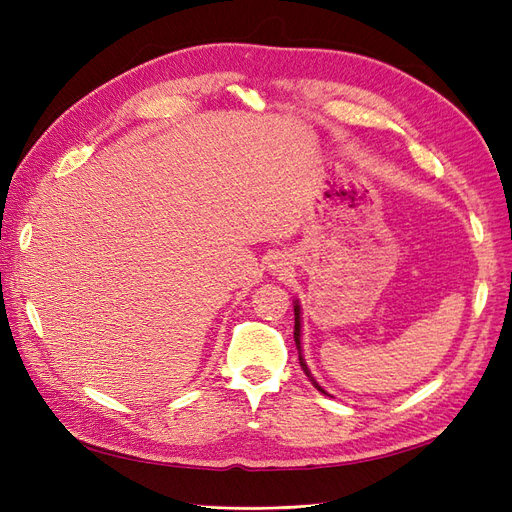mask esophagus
I'll return each mask as SVG.
<instances>
[{
    "label": "esophagus",
    "instance_id": "1",
    "mask_svg": "<svg viewBox=\"0 0 512 512\" xmlns=\"http://www.w3.org/2000/svg\"><path fill=\"white\" fill-rule=\"evenodd\" d=\"M284 265H286L284 260H277V258H275V265H271V267H273V269H282Z\"/></svg>",
    "mask_w": 512,
    "mask_h": 512
}]
</instances>
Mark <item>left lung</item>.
I'll return each instance as SVG.
<instances>
[{
	"instance_id": "obj_1",
	"label": "left lung",
	"mask_w": 512,
	"mask_h": 512,
	"mask_svg": "<svg viewBox=\"0 0 512 512\" xmlns=\"http://www.w3.org/2000/svg\"><path fill=\"white\" fill-rule=\"evenodd\" d=\"M294 303V344H297V350H299V363H301V367H303V371H305V376L312 380V384L316 386V389L320 391V393H324V395H329L327 391L322 389V386L316 382V378L312 376V371H309V367H307V363H305V359H303V346H301V305H299V301H292Z\"/></svg>"
}]
</instances>
